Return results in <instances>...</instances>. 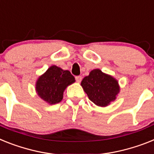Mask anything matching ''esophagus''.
I'll list each match as a JSON object with an SVG mask.
<instances>
[{
    "label": "esophagus",
    "mask_w": 154,
    "mask_h": 154,
    "mask_svg": "<svg viewBox=\"0 0 154 154\" xmlns=\"http://www.w3.org/2000/svg\"><path fill=\"white\" fill-rule=\"evenodd\" d=\"M75 79H76V81H77V82L80 83L81 81V80H82V77H81V76H76V77H75Z\"/></svg>",
    "instance_id": "obj_1"
}]
</instances>
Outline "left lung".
Returning <instances> with one entry per match:
<instances>
[{
	"instance_id": "left-lung-1",
	"label": "left lung",
	"mask_w": 154,
	"mask_h": 154,
	"mask_svg": "<svg viewBox=\"0 0 154 154\" xmlns=\"http://www.w3.org/2000/svg\"><path fill=\"white\" fill-rule=\"evenodd\" d=\"M81 85L88 99L99 106L109 104L116 99V95L120 91L118 82L99 69L91 71L88 76L82 80Z\"/></svg>"
}]
</instances>
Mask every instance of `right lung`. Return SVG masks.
<instances>
[{
  "mask_svg": "<svg viewBox=\"0 0 154 154\" xmlns=\"http://www.w3.org/2000/svg\"><path fill=\"white\" fill-rule=\"evenodd\" d=\"M74 81V77L69 70H63L56 66H52L38 78L36 90L45 101L56 104L62 101L66 88Z\"/></svg>",
  "mask_w": 154,
  "mask_h": 154,
  "instance_id": "obj_1",
  "label": "right lung"
}]
</instances>
